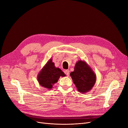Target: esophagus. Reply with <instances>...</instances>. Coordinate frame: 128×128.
<instances>
[{
	"mask_svg": "<svg viewBox=\"0 0 128 128\" xmlns=\"http://www.w3.org/2000/svg\"><path fill=\"white\" fill-rule=\"evenodd\" d=\"M64 72L67 76H69V75H70V70H65L64 71Z\"/></svg>",
	"mask_w": 128,
	"mask_h": 128,
	"instance_id": "1",
	"label": "esophagus"
}]
</instances>
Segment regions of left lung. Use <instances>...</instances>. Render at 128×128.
Here are the masks:
<instances>
[{
    "label": "left lung",
    "mask_w": 128,
    "mask_h": 128,
    "mask_svg": "<svg viewBox=\"0 0 128 128\" xmlns=\"http://www.w3.org/2000/svg\"><path fill=\"white\" fill-rule=\"evenodd\" d=\"M77 90L82 93L90 91L94 86L96 76L86 61L79 60L76 63L74 70L70 74Z\"/></svg>",
    "instance_id": "obj_1"
}]
</instances>
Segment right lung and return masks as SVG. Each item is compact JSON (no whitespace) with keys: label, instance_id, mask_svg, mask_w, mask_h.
<instances>
[{"label":"right lung","instance_id":"obj_1","mask_svg":"<svg viewBox=\"0 0 128 128\" xmlns=\"http://www.w3.org/2000/svg\"><path fill=\"white\" fill-rule=\"evenodd\" d=\"M65 76L61 70L56 68L51 58L38 73L37 80L40 86L50 90L52 89L53 85L58 82L60 77Z\"/></svg>","mask_w":128,"mask_h":128}]
</instances>
